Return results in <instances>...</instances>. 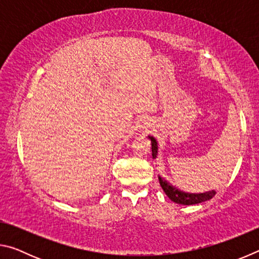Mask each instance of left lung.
I'll use <instances>...</instances> for the list:
<instances>
[{
  "mask_svg": "<svg viewBox=\"0 0 259 259\" xmlns=\"http://www.w3.org/2000/svg\"><path fill=\"white\" fill-rule=\"evenodd\" d=\"M150 139H151V144H152V155H153V159H155L157 155V150H159V148H157V142L154 138L151 137V136H150ZM159 182H160L162 190H163L165 194L168 195V198L178 204L191 205V204L201 203V202H204V201L212 199L213 196L216 195V192L214 191L199 193V194L182 192V191L177 190L176 187H174L172 185H170L169 183L163 181L161 177H159Z\"/></svg>",
  "mask_w": 259,
  "mask_h": 259,
  "instance_id": "1",
  "label": "left lung"
}]
</instances>
